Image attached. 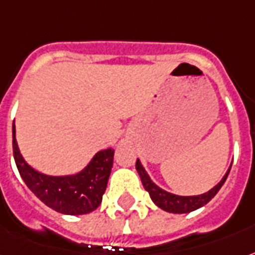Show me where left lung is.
<instances>
[{"label":"left lung","mask_w":255,"mask_h":255,"mask_svg":"<svg viewBox=\"0 0 255 255\" xmlns=\"http://www.w3.org/2000/svg\"><path fill=\"white\" fill-rule=\"evenodd\" d=\"M230 168L227 170V172L225 174L222 180H221L217 186H214L210 191L205 192V194H201V195L182 197V195L171 194V192L166 191V190H163V188H160L159 186H156V184L151 180L149 175L147 174V171L144 170V167L141 166L140 160H139V159L136 160V170H137V174L140 176L141 183H143L145 190L148 191L149 197H151L153 203L158 206V207H160L162 210H164V211H167V213L174 214L191 213L194 210L199 209L202 206H205L206 203H209V202L217 195V192L221 190L223 183L226 182L227 175L230 172Z\"/></svg>","instance_id":"1"}]
</instances>
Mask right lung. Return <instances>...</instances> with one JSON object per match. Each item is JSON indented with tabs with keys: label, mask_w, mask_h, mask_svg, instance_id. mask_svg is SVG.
Wrapping results in <instances>:
<instances>
[{
	"label": "right lung",
	"mask_w": 255,
	"mask_h": 255,
	"mask_svg": "<svg viewBox=\"0 0 255 255\" xmlns=\"http://www.w3.org/2000/svg\"><path fill=\"white\" fill-rule=\"evenodd\" d=\"M114 153L112 148L99 151L88 166L75 175L52 176L41 174L22 158L15 140L13 123V155L19 175L29 190L57 213L83 215L99 207L114 164Z\"/></svg>",
	"instance_id": "1"
}]
</instances>
